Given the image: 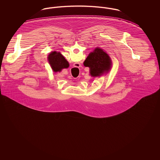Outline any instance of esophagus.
<instances>
[{
  "mask_svg": "<svg viewBox=\"0 0 160 160\" xmlns=\"http://www.w3.org/2000/svg\"><path fill=\"white\" fill-rule=\"evenodd\" d=\"M77 64L78 65H77V66H75V67H80V65L78 63H76V64Z\"/></svg>",
  "mask_w": 160,
  "mask_h": 160,
  "instance_id": "esophagus-1",
  "label": "esophagus"
}]
</instances>
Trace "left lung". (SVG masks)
<instances>
[{
    "label": "left lung",
    "instance_id": "left-lung-1",
    "mask_svg": "<svg viewBox=\"0 0 160 160\" xmlns=\"http://www.w3.org/2000/svg\"><path fill=\"white\" fill-rule=\"evenodd\" d=\"M112 62L108 54L102 49L96 48L88 55L83 65L89 67L91 76L97 77L108 72L112 67Z\"/></svg>",
    "mask_w": 160,
    "mask_h": 160
}]
</instances>
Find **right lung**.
Segmentation results:
<instances>
[{"label": "right lung", "instance_id": "1", "mask_svg": "<svg viewBox=\"0 0 160 160\" xmlns=\"http://www.w3.org/2000/svg\"><path fill=\"white\" fill-rule=\"evenodd\" d=\"M48 61L54 72H61L63 68H68L69 66L68 62L63 55L57 52H53L48 55Z\"/></svg>", "mask_w": 160, "mask_h": 160}]
</instances>
